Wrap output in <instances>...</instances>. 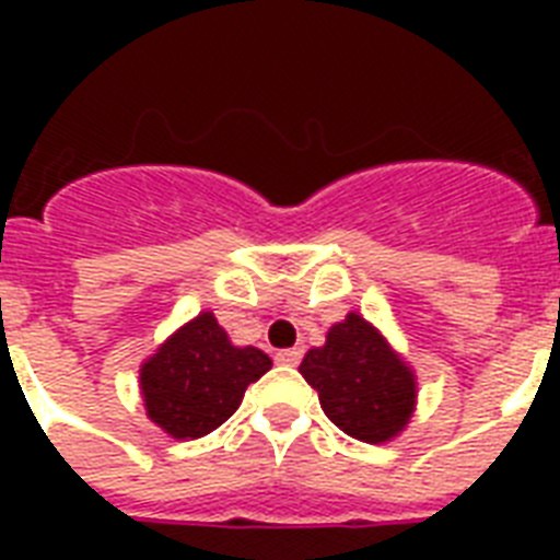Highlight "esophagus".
<instances>
[{
	"instance_id": "34e87169",
	"label": "esophagus",
	"mask_w": 560,
	"mask_h": 560,
	"mask_svg": "<svg viewBox=\"0 0 560 560\" xmlns=\"http://www.w3.org/2000/svg\"><path fill=\"white\" fill-rule=\"evenodd\" d=\"M281 366H299V360H302V349H284L276 354Z\"/></svg>"
}]
</instances>
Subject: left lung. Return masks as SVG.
I'll return each mask as SVG.
<instances>
[{"instance_id": "1", "label": "left lung", "mask_w": 560, "mask_h": 560, "mask_svg": "<svg viewBox=\"0 0 560 560\" xmlns=\"http://www.w3.org/2000/svg\"><path fill=\"white\" fill-rule=\"evenodd\" d=\"M299 372L319 392L325 416L360 442H392L416 412V372L358 311L328 328Z\"/></svg>"}]
</instances>
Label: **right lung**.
Listing matches in <instances>:
<instances>
[{
    "label": "right lung",
    "mask_w": 560,
    "mask_h": 560,
    "mask_svg": "<svg viewBox=\"0 0 560 560\" xmlns=\"http://www.w3.org/2000/svg\"><path fill=\"white\" fill-rule=\"evenodd\" d=\"M272 360L255 346H235L211 311L179 325L139 369L144 412L171 439L188 442L218 430Z\"/></svg>",
    "instance_id": "right-lung-1"
}]
</instances>
